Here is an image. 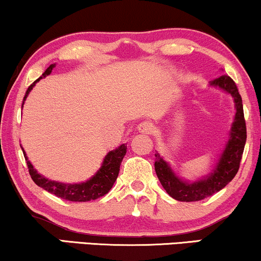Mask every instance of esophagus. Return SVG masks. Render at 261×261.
Wrapping results in <instances>:
<instances>
[{
  "label": "esophagus",
  "mask_w": 261,
  "mask_h": 261,
  "mask_svg": "<svg viewBox=\"0 0 261 261\" xmlns=\"http://www.w3.org/2000/svg\"><path fill=\"white\" fill-rule=\"evenodd\" d=\"M154 131V126L148 121L141 122V124L137 126V133L141 135H149Z\"/></svg>",
  "instance_id": "esophagus-1"
}]
</instances>
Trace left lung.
<instances>
[{"instance_id":"8db88e82","label":"left lung","mask_w":261,"mask_h":261,"mask_svg":"<svg viewBox=\"0 0 261 261\" xmlns=\"http://www.w3.org/2000/svg\"><path fill=\"white\" fill-rule=\"evenodd\" d=\"M210 87L222 90L231 95L236 108L233 122L228 133V139L213 170L199 180H184L176 175L164 156H162L158 152L155 153L154 168L156 176L169 196L180 202H197L213 196L232 181L240 169L247 140L246 120H244L241 95L234 81L227 75H221L218 79L210 81Z\"/></svg>"}]
</instances>
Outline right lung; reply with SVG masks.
Segmentation results:
<instances>
[{"label": "right lung", "instance_id": "add662e5", "mask_svg": "<svg viewBox=\"0 0 261 261\" xmlns=\"http://www.w3.org/2000/svg\"><path fill=\"white\" fill-rule=\"evenodd\" d=\"M55 67L56 64L49 65L45 70V73L42 74V76H40L39 79L30 85L29 89L25 92L21 108H23L27 97L29 96L30 91L34 89L37 81H40L42 77H46L47 75L51 74ZM21 149H23V147H21ZM126 144L122 143L118 148L107 153V155L102 162V165H100V168L97 170L96 174L93 176H91L87 181L80 182V184H64V182L49 180V178H47L43 175L37 172L36 169L34 168L29 159H28L27 153H25L24 149L23 153L25 161H27L28 168H29L30 176L37 186L42 187L47 192L55 194V196H57L62 199L70 200V202H89V200H93L99 198V197H103L112 190L113 185L117 181L119 170H120V164L124 155L126 154Z\"/></svg>", "mask_w": 261, "mask_h": 261}]
</instances>
